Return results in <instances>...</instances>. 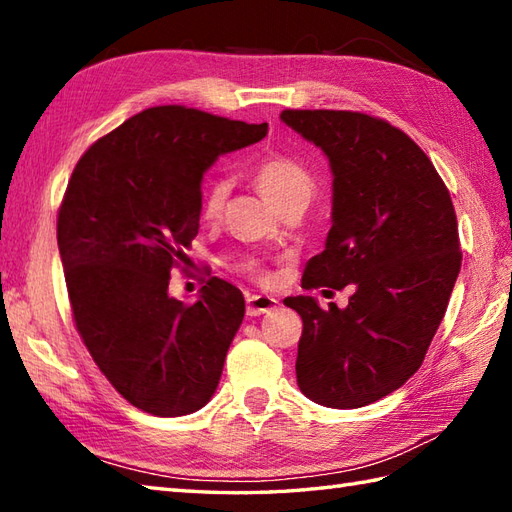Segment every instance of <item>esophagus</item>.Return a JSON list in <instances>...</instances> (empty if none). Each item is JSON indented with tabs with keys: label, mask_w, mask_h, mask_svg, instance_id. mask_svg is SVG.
<instances>
[{
	"label": "esophagus",
	"mask_w": 512,
	"mask_h": 512,
	"mask_svg": "<svg viewBox=\"0 0 512 512\" xmlns=\"http://www.w3.org/2000/svg\"><path fill=\"white\" fill-rule=\"evenodd\" d=\"M277 299L266 297V295H250L246 299V314L248 317H259V314H266L277 308Z\"/></svg>",
	"instance_id": "34e87169"
}]
</instances>
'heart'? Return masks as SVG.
I'll return each instance as SVG.
<instances>
[{"instance_id":"heart-1","label":"heart","mask_w":512,"mask_h":512,"mask_svg":"<svg viewBox=\"0 0 512 512\" xmlns=\"http://www.w3.org/2000/svg\"><path fill=\"white\" fill-rule=\"evenodd\" d=\"M253 180L257 182L264 198L275 206L286 202H306L317 189L312 171L297 158L286 154H266L253 165ZM228 198V182L224 178H209L204 182L200 195V217L204 222H217L224 211ZM250 275L257 279H266V275L257 266H246Z\"/></svg>"}]
</instances>
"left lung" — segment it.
<instances>
[{"mask_svg": "<svg viewBox=\"0 0 512 512\" xmlns=\"http://www.w3.org/2000/svg\"><path fill=\"white\" fill-rule=\"evenodd\" d=\"M281 121L332 167V228L301 286L352 288L347 308L288 297L303 332L297 385L310 400L356 409L418 372L462 266L447 184L413 140L383 118L284 110Z\"/></svg>", "mask_w": 512, "mask_h": 512, "instance_id": "obj_1", "label": "left lung"}]
</instances>
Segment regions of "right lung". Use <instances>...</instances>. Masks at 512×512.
Segmentation results:
<instances>
[{
	"mask_svg": "<svg viewBox=\"0 0 512 512\" xmlns=\"http://www.w3.org/2000/svg\"><path fill=\"white\" fill-rule=\"evenodd\" d=\"M268 123L158 105L127 118L76 162L57 217L72 319L103 376L151 416L202 409L244 319V297L211 277L200 299L169 295L200 228L202 176L259 143Z\"/></svg>",
	"mask_w": 512,
	"mask_h": 512,
	"instance_id": "1",
	"label": "right lung"
}]
</instances>
